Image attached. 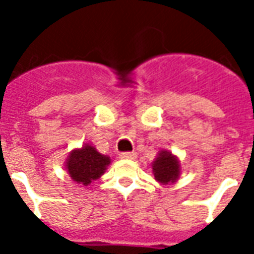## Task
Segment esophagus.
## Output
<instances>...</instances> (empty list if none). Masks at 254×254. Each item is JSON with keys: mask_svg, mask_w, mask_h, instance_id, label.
<instances>
[{"mask_svg": "<svg viewBox=\"0 0 254 254\" xmlns=\"http://www.w3.org/2000/svg\"><path fill=\"white\" fill-rule=\"evenodd\" d=\"M120 156H121L122 159H136V152H121L120 154Z\"/></svg>", "mask_w": 254, "mask_h": 254, "instance_id": "obj_1", "label": "esophagus"}]
</instances>
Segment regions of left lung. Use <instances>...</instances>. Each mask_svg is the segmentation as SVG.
<instances>
[{"instance_id":"1","label":"left lung","mask_w":254,"mask_h":254,"mask_svg":"<svg viewBox=\"0 0 254 254\" xmlns=\"http://www.w3.org/2000/svg\"><path fill=\"white\" fill-rule=\"evenodd\" d=\"M152 173H154L155 180L162 182L163 185L173 184L178 180L180 173H181L180 160L177 159V156L171 154L170 151L162 149L152 163Z\"/></svg>"}]
</instances>
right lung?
I'll use <instances>...</instances> for the list:
<instances>
[{
  "label": "right lung",
  "mask_w": 254,
  "mask_h": 254,
  "mask_svg": "<svg viewBox=\"0 0 254 254\" xmlns=\"http://www.w3.org/2000/svg\"><path fill=\"white\" fill-rule=\"evenodd\" d=\"M110 162V156L99 154L95 147L84 144V147L73 149L69 154L65 166L73 181L87 187L105 174Z\"/></svg>",
  "instance_id": "1"
}]
</instances>
